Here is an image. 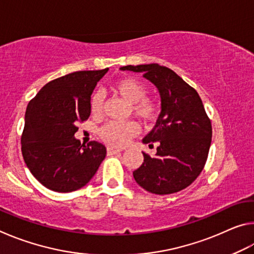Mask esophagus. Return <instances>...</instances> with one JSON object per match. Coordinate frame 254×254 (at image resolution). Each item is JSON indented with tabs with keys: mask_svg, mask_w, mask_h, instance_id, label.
I'll return each instance as SVG.
<instances>
[{
	"mask_svg": "<svg viewBox=\"0 0 254 254\" xmlns=\"http://www.w3.org/2000/svg\"><path fill=\"white\" fill-rule=\"evenodd\" d=\"M120 151H122V149L114 148V147H107V154H109V156H111V154H113V153L120 152Z\"/></svg>",
	"mask_w": 254,
	"mask_h": 254,
	"instance_id": "obj_1",
	"label": "esophagus"
}]
</instances>
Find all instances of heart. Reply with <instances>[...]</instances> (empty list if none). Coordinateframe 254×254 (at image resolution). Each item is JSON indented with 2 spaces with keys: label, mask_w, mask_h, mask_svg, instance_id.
<instances>
[{
  "label": "heart",
  "mask_w": 254,
  "mask_h": 254,
  "mask_svg": "<svg viewBox=\"0 0 254 254\" xmlns=\"http://www.w3.org/2000/svg\"><path fill=\"white\" fill-rule=\"evenodd\" d=\"M111 91L123 101L130 103L133 114L143 122H152L158 115L156 102L147 97L148 88L143 83L133 77H122L111 85ZM102 94H94L91 100V112L93 115H100L103 110ZM140 131L139 124L134 121L109 122L100 128L101 139L110 145L123 147Z\"/></svg>",
  "instance_id": "b5f03b06"
}]
</instances>
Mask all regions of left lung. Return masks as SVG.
I'll use <instances>...</instances> for the list:
<instances>
[{
    "instance_id": "obj_1",
    "label": "left lung",
    "mask_w": 254,
    "mask_h": 254,
    "mask_svg": "<svg viewBox=\"0 0 254 254\" xmlns=\"http://www.w3.org/2000/svg\"><path fill=\"white\" fill-rule=\"evenodd\" d=\"M121 70L142 72L161 97L156 126L142 140L150 148L157 143V153L150 157L143 152V163L133 177L152 194L183 190L204 169L212 142V123L198 93L174 70L158 64L123 66Z\"/></svg>"
}]
</instances>
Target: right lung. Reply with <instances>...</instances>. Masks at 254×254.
<instances>
[{
	"mask_svg": "<svg viewBox=\"0 0 254 254\" xmlns=\"http://www.w3.org/2000/svg\"><path fill=\"white\" fill-rule=\"evenodd\" d=\"M109 68L81 70L49 81L29 102L21 135L24 162L38 182L58 192L85 186L106 156L97 141L75 139L91 115V95Z\"/></svg>",
	"mask_w": 254,
	"mask_h": 254,
	"instance_id": "1",
	"label": "right lung"
}]
</instances>
